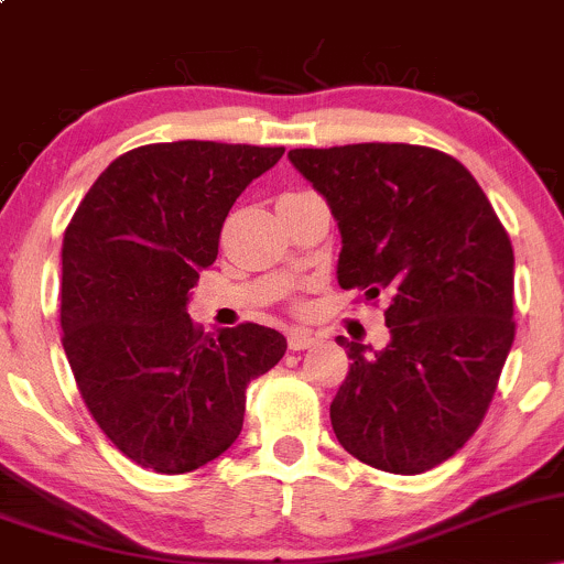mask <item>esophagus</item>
<instances>
[{"label":"esophagus","instance_id":"34e87169","mask_svg":"<svg viewBox=\"0 0 564 564\" xmlns=\"http://www.w3.org/2000/svg\"><path fill=\"white\" fill-rule=\"evenodd\" d=\"M318 345V336L313 332H304V328H294L289 334V349H310Z\"/></svg>","mask_w":564,"mask_h":564}]
</instances>
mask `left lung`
<instances>
[{
  "label": "left lung",
  "mask_w": 564,
  "mask_h": 564,
  "mask_svg": "<svg viewBox=\"0 0 564 564\" xmlns=\"http://www.w3.org/2000/svg\"><path fill=\"white\" fill-rule=\"evenodd\" d=\"M339 223L341 289L387 296L390 345L347 341L332 403L341 448L422 475L475 435L514 341V251L467 166L408 142L294 148Z\"/></svg>",
  "instance_id": "obj_1"
}]
</instances>
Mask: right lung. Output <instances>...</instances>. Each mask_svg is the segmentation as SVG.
<instances>
[{"label": "right lung", "instance_id": "add662e5", "mask_svg": "<svg viewBox=\"0 0 564 564\" xmlns=\"http://www.w3.org/2000/svg\"><path fill=\"white\" fill-rule=\"evenodd\" d=\"M283 148L212 140L127 151L63 236V349L89 413L140 467L185 475L241 435L246 387L286 352L260 323L217 336L185 313L246 185Z\"/></svg>", "mask_w": 564, "mask_h": 564}]
</instances>
